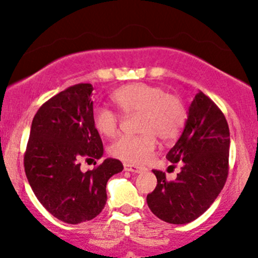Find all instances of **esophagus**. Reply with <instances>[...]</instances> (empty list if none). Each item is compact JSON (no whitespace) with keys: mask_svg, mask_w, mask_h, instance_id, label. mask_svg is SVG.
Instances as JSON below:
<instances>
[{"mask_svg":"<svg viewBox=\"0 0 258 258\" xmlns=\"http://www.w3.org/2000/svg\"><path fill=\"white\" fill-rule=\"evenodd\" d=\"M123 167H124V171H130V172H134V173H141L145 171V168L137 167V166L130 165V163H124Z\"/></svg>","mask_w":258,"mask_h":258,"instance_id":"obj_1","label":"esophagus"}]
</instances>
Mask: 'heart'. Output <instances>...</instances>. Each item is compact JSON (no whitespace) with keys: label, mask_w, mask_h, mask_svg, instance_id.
I'll use <instances>...</instances> for the list:
<instances>
[{"label":"heart","mask_w":258,"mask_h":258,"mask_svg":"<svg viewBox=\"0 0 258 258\" xmlns=\"http://www.w3.org/2000/svg\"><path fill=\"white\" fill-rule=\"evenodd\" d=\"M111 100L123 114L139 113L136 136H121L110 146L113 157L128 163H144L152 156L156 139L173 141L181 134L187 118L186 106L178 96L170 95L158 86L132 83L118 88ZM96 131L105 137H113L118 131L119 116L111 108L97 106L92 111Z\"/></svg>","instance_id":"obj_1"}]
</instances>
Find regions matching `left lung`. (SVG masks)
<instances>
[{"mask_svg": "<svg viewBox=\"0 0 258 258\" xmlns=\"http://www.w3.org/2000/svg\"><path fill=\"white\" fill-rule=\"evenodd\" d=\"M230 130L225 114L200 91L188 108L184 130L168 151L167 160L181 162L173 181L153 170L157 186L147 195V205L165 222L184 225L196 220L213 204L228 176Z\"/></svg>", "mask_w": 258, "mask_h": 258, "instance_id": "obj_1", "label": "left lung"}]
</instances>
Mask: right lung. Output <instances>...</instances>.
Listing matches in <instances>:
<instances>
[{"label": "right lung", "instance_id": "1", "mask_svg": "<svg viewBox=\"0 0 258 258\" xmlns=\"http://www.w3.org/2000/svg\"><path fill=\"white\" fill-rule=\"evenodd\" d=\"M92 91L91 83H79L46 101L33 117L23 157L38 201L71 225L100 215L107 201V181L123 170L114 158L87 172L80 168L82 160L97 161L103 155L102 140L92 123Z\"/></svg>", "mask_w": 258, "mask_h": 258}]
</instances>
